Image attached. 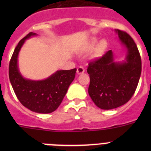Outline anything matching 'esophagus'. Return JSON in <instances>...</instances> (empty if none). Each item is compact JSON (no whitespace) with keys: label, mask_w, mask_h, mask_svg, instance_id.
<instances>
[{"label":"esophagus","mask_w":151,"mask_h":151,"mask_svg":"<svg viewBox=\"0 0 151 151\" xmlns=\"http://www.w3.org/2000/svg\"><path fill=\"white\" fill-rule=\"evenodd\" d=\"M84 72H85V69H84V67H82V66H78V67L77 68V73H78V74H82Z\"/></svg>","instance_id":"1"}]
</instances>
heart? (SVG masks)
I'll list each match as a JSON object with an SVG mask.
<instances>
[{
    "mask_svg": "<svg viewBox=\"0 0 151 151\" xmlns=\"http://www.w3.org/2000/svg\"><path fill=\"white\" fill-rule=\"evenodd\" d=\"M97 42V38H91L90 41V44H89V48H91L94 46V45ZM106 47H107V41L105 39H102L97 44L95 47V49H94V56L95 57H100V56L102 55L104 51L106 50Z\"/></svg>",
    "mask_w": 151,
    "mask_h": 151,
    "instance_id": "1",
    "label": "heart"
}]
</instances>
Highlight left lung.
Listing matches in <instances>:
<instances>
[{
	"instance_id": "left-lung-1",
	"label": "left lung",
	"mask_w": 151,
	"mask_h": 151,
	"mask_svg": "<svg viewBox=\"0 0 151 151\" xmlns=\"http://www.w3.org/2000/svg\"><path fill=\"white\" fill-rule=\"evenodd\" d=\"M115 31L127 50L125 60L116 62L110 50L99 59L91 61L87 69L90 76L88 94L102 110L126 104L134 94L141 76V56L134 40L125 32Z\"/></svg>"
}]
</instances>
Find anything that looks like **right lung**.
I'll return each instance as SVG.
<instances>
[{
    "instance_id": "right-lung-1",
    "label": "right lung",
    "mask_w": 151,
    "mask_h": 151,
    "mask_svg": "<svg viewBox=\"0 0 151 151\" xmlns=\"http://www.w3.org/2000/svg\"><path fill=\"white\" fill-rule=\"evenodd\" d=\"M35 35L36 33H29L16 47L9 65V78L17 98L24 106L35 113H50L60 105L74 80L76 69L58 70L44 80L24 78L19 70V53L25 41Z\"/></svg>"
}]
</instances>
